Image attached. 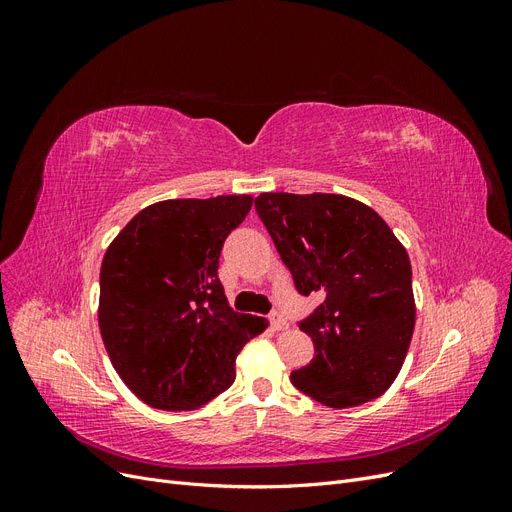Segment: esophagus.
Masks as SVG:
<instances>
[{"label": "esophagus", "mask_w": 512, "mask_h": 512, "mask_svg": "<svg viewBox=\"0 0 512 512\" xmlns=\"http://www.w3.org/2000/svg\"><path fill=\"white\" fill-rule=\"evenodd\" d=\"M271 327L275 329V331H284V329H288V320H286V316L284 314H280V312H275V314H271Z\"/></svg>", "instance_id": "esophagus-1"}]
</instances>
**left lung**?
I'll return each instance as SVG.
<instances>
[{"mask_svg": "<svg viewBox=\"0 0 512 512\" xmlns=\"http://www.w3.org/2000/svg\"><path fill=\"white\" fill-rule=\"evenodd\" d=\"M256 211L297 290L322 297L299 322L316 354L292 384L329 408L380 397L404 365L416 320L406 247L374 209L342 194L265 192Z\"/></svg>", "mask_w": 512, "mask_h": 512, "instance_id": "1", "label": "left lung"}]
</instances>
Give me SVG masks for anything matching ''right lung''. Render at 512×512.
<instances>
[{
  "label": "right lung",
  "instance_id": "right-lung-1",
  "mask_svg": "<svg viewBox=\"0 0 512 512\" xmlns=\"http://www.w3.org/2000/svg\"><path fill=\"white\" fill-rule=\"evenodd\" d=\"M252 196L177 198L138 211L100 269L102 342L128 389L158 410H196L235 382V361L267 320L228 307L226 237Z\"/></svg>",
  "mask_w": 512,
  "mask_h": 512
}]
</instances>
